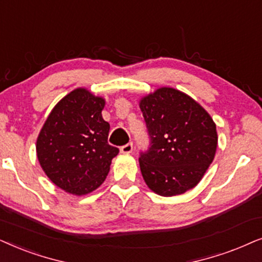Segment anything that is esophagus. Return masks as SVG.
I'll use <instances>...</instances> for the list:
<instances>
[{"label":"esophagus","instance_id":"obj_1","mask_svg":"<svg viewBox=\"0 0 262 262\" xmlns=\"http://www.w3.org/2000/svg\"><path fill=\"white\" fill-rule=\"evenodd\" d=\"M132 151H133V144H132V142H129V144L121 147V153H123V155H128V153H130Z\"/></svg>","mask_w":262,"mask_h":262}]
</instances>
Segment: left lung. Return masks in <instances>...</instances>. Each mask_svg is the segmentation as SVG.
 Returning a JSON list of instances; mask_svg holds the SVG:
<instances>
[{"label": "left lung", "instance_id": "obj_1", "mask_svg": "<svg viewBox=\"0 0 262 262\" xmlns=\"http://www.w3.org/2000/svg\"><path fill=\"white\" fill-rule=\"evenodd\" d=\"M151 147L139 158L146 184L162 196L186 193L200 182L218 145L210 114L186 93L160 87L139 102Z\"/></svg>", "mask_w": 262, "mask_h": 262}]
</instances>
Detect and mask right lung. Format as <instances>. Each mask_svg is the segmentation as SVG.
Instances as JSON below:
<instances>
[{"label":"right lung","instance_id":"1","mask_svg":"<svg viewBox=\"0 0 262 262\" xmlns=\"http://www.w3.org/2000/svg\"><path fill=\"white\" fill-rule=\"evenodd\" d=\"M103 97L79 87L49 114L37 138V158L55 186L81 196L96 190L118 148L107 144L110 124L103 120Z\"/></svg>","mask_w":262,"mask_h":262}]
</instances>
